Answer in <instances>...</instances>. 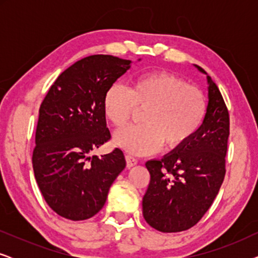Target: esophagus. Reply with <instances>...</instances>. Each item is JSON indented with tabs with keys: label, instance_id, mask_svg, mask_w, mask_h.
<instances>
[{
	"label": "esophagus",
	"instance_id": "1",
	"mask_svg": "<svg viewBox=\"0 0 258 258\" xmlns=\"http://www.w3.org/2000/svg\"><path fill=\"white\" fill-rule=\"evenodd\" d=\"M125 161H126V167L132 168L134 165L137 164V158H135L132 155H125Z\"/></svg>",
	"mask_w": 258,
	"mask_h": 258
}]
</instances>
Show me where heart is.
I'll return each instance as SVG.
<instances>
[{"label": "heart", "mask_w": 258, "mask_h": 258, "mask_svg": "<svg viewBox=\"0 0 258 258\" xmlns=\"http://www.w3.org/2000/svg\"><path fill=\"white\" fill-rule=\"evenodd\" d=\"M103 112L115 128H123L137 110H143L139 125L121 130L118 147L135 155L182 148L199 133L206 119L208 103L199 87L167 72L141 74L130 89L114 83L105 90Z\"/></svg>", "instance_id": "1"}]
</instances>
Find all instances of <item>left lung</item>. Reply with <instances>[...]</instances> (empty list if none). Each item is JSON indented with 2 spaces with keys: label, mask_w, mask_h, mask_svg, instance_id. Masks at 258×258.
<instances>
[{
  "label": "left lung",
  "mask_w": 258,
  "mask_h": 258,
  "mask_svg": "<svg viewBox=\"0 0 258 258\" xmlns=\"http://www.w3.org/2000/svg\"><path fill=\"white\" fill-rule=\"evenodd\" d=\"M207 79L209 103L199 133L162 160L146 163L150 182L143 196V217L158 231H184L199 223L223 183L230 119L220 89L210 76Z\"/></svg>",
  "instance_id": "8db88e82"
}]
</instances>
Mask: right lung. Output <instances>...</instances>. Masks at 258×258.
<instances>
[{"label":"right lung","mask_w":258,"mask_h":258,"mask_svg":"<svg viewBox=\"0 0 258 258\" xmlns=\"http://www.w3.org/2000/svg\"><path fill=\"white\" fill-rule=\"evenodd\" d=\"M132 67L112 55H91L59 75L40 107L33 168L45 202L72 221L93 217L125 168L123 151L90 156L111 139L103 112L105 90Z\"/></svg>","instance_id":"obj_1"}]
</instances>
